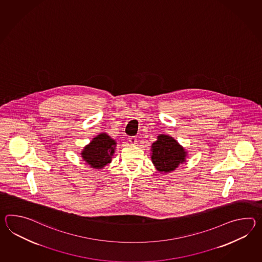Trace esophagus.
<instances>
[{"label": "esophagus", "instance_id": "34e87169", "mask_svg": "<svg viewBox=\"0 0 262 262\" xmlns=\"http://www.w3.org/2000/svg\"><path fill=\"white\" fill-rule=\"evenodd\" d=\"M128 142H129L132 145H135L136 142H137V139H136L135 136H130V137H128Z\"/></svg>", "mask_w": 262, "mask_h": 262}]
</instances>
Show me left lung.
Segmentation results:
<instances>
[{"label":"left lung","instance_id":"1","mask_svg":"<svg viewBox=\"0 0 262 262\" xmlns=\"http://www.w3.org/2000/svg\"><path fill=\"white\" fill-rule=\"evenodd\" d=\"M187 151L176 140L160 134L151 145V161L161 173H169L186 160Z\"/></svg>","mask_w":262,"mask_h":262}]
</instances>
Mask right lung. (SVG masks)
<instances>
[{"label": "right lung", "mask_w": 262, "mask_h": 262, "mask_svg": "<svg viewBox=\"0 0 262 262\" xmlns=\"http://www.w3.org/2000/svg\"><path fill=\"white\" fill-rule=\"evenodd\" d=\"M117 142L105 133L97 135L82 149L81 155L92 168L101 169L112 162Z\"/></svg>", "instance_id": "add662e5"}]
</instances>
